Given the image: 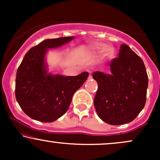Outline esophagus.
Masks as SVG:
<instances>
[{
  "label": "esophagus",
  "instance_id": "esophagus-1",
  "mask_svg": "<svg viewBox=\"0 0 160 160\" xmlns=\"http://www.w3.org/2000/svg\"><path fill=\"white\" fill-rule=\"evenodd\" d=\"M92 78V74H91V73H90V74H89V78H88V79H89V80H91Z\"/></svg>",
  "mask_w": 160,
  "mask_h": 160
}]
</instances>
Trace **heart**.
I'll return each mask as SVG.
<instances>
[{"label":"heart","mask_w":160,"mask_h":160,"mask_svg":"<svg viewBox=\"0 0 160 160\" xmlns=\"http://www.w3.org/2000/svg\"><path fill=\"white\" fill-rule=\"evenodd\" d=\"M89 50H90L92 52L101 53L104 52L107 56H111L112 54H113V49H112V48L109 47H106L105 45L99 44V43L92 45L90 48H89Z\"/></svg>","instance_id":"heart-1"}]
</instances>
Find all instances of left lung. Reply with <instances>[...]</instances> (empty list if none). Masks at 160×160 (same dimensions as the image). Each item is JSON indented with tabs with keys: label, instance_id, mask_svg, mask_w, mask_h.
<instances>
[{
	"label": "left lung",
	"instance_id": "1",
	"mask_svg": "<svg viewBox=\"0 0 160 160\" xmlns=\"http://www.w3.org/2000/svg\"><path fill=\"white\" fill-rule=\"evenodd\" d=\"M98 82L94 105L101 120L110 125L132 122L146 103L148 77L143 60L126 44L111 62V72L93 73Z\"/></svg>",
	"mask_w": 160,
	"mask_h": 160
}]
</instances>
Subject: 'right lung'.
Instances as JSON below:
<instances>
[{
    "mask_svg": "<svg viewBox=\"0 0 160 160\" xmlns=\"http://www.w3.org/2000/svg\"><path fill=\"white\" fill-rule=\"evenodd\" d=\"M74 37L46 39L28 50L17 70L16 98L25 114L33 120L52 122L68 109L74 93L89 76L64 77L48 72L46 55L49 49L58 48Z\"/></svg>",
    "mask_w": 160,
    "mask_h": 160,
    "instance_id": "add662e5",
    "label": "right lung"
}]
</instances>
